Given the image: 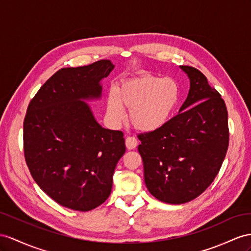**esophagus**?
<instances>
[{"label":"esophagus","mask_w":251,"mask_h":251,"mask_svg":"<svg viewBox=\"0 0 251 251\" xmlns=\"http://www.w3.org/2000/svg\"><path fill=\"white\" fill-rule=\"evenodd\" d=\"M125 143H126V147L128 150H133V149H136L138 145V140L134 137H127Z\"/></svg>","instance_id":"esophagus-1"}]
</instances>
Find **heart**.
Returning a JSON list of instances; mask_svg holds the SVG:
<instances>
[{"instance_id":"heart-1","label":"heart","mask_w":251,"mask_h":251,"mask_svg":"<svg viewBox=\"0 0 251 251\" xmlns=\"http://www.w3.org/2000/svg\"><path fill=\"white\" fill-rule=\"evenodd\" d=\"M179 100V87L172 78L143 75L126 80L114 88L107 100V114L120 124L129 109V121L137 130L151 132L160 129L171 120Z\"/></svg>"}]
</instances>
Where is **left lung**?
<instances>
[{
	"label": "left lung",
	"instance_id": "left-lung-1",
	"mask_svg": "<svg viewBox=\"0 0 251 251\" xmlns=\"http://www.w3.org/2000/svg\"><path fill=\"white\" fill-rule=\"evenodd\" d=\"M180 69L190 90L179 113L160 129L138 136L146 188L172 204L191 201L208 189L229 145L228 112L221 94L199 70Z\"/></svg>",
	"mask_w": 251,
	"mask_h": 251
}]
</instances>
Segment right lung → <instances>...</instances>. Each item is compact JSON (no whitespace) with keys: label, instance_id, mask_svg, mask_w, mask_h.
Listing matches in <instances>:
<instances>
[{"label":"right lung","instance_id":"add662e5","mask_svg":"<svg viewBox=\"0 0 251 251\" xmlns=\"http://www.w3.org/2000/svg\"><path fill=\"white\" fill-rule=\"evenodd\" d=\"M113 68L104 59L60 69L30 100L24 119V157L31 176L53 201L75 211L95 209L109 197L126 151L123 132L102 128L83 101L100 98V80Z\"/></svg>","mask_w":251,"mask_h":251}]
</instances>
